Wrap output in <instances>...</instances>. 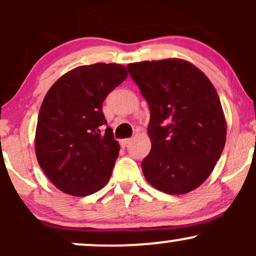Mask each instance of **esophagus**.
<instances>
[{
  "instance_id": "esophagus-1",
  "label": "esophagus",
  "mask_w": 256,
  "mask_h": 256,
  "mask_svg": "<svg viewBox=\"0 0 256 256\" xmlns=\"http://www.w3.org/2000/svg\"><path fill=\"white\" fill-rule=\"evenodd\" d=\"M130 142H131V138H124V140H120V146H128V144Z\"/></svg>"
}]
</instances>
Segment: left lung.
Instances as JSON below:
<instances>
[{
  "label": "left lung",
  "mask_w": 256,
  "mask_h": 256,
  "mask_svg": "<svg viewBox=\"0 0 256 256\" xmlns=\"http://www.w3.org/2000/svg\"><path fill=\"white\" fill-rule=\"evenodd\" d=\"M150 110L152 149L143 174L160 192L182 195L210 177L226 142V120L216 88L182 58L128 64Z\"/></svg>",
  "instance_id": "left-lung-1"
}]
</instances>
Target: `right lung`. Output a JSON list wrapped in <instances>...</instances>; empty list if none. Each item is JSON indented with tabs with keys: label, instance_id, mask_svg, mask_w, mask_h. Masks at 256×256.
<instances>
[{
	"label": "right lung",
	"instance_id": "add662e5",
	"mask_svg": "<svg viewBox=\"0 0 256 256\" xmlns=\"http://www.w3.org/2000/svg\"><path fill=\"white\" fill-rule=\"evenodd\" d=\"M128 71L119 64L79 66L64 73L46 92L34 137L37 161L58 190L73 196L98 192L110 180L119 143L102 104Z\"/></svg>",
	"mask_w": 256,
	"mask_h": 256
}]
</instances>
